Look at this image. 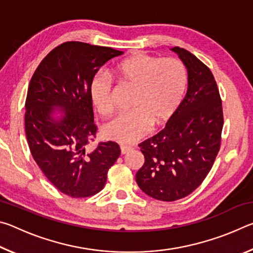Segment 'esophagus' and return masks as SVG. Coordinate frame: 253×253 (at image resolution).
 <instances>
[{
  "label": "esophagus",
  "instance_id": "1",
  "mask_svg": "<svg viewBox=\"0 0 253 253\" xmlns=\"http://www.w3.org/2000/svg\"><path fill=\"white\" fill-rule=\"evenodd\" d=\"M130 149H131L130 146H125V145H122V146H121V153H122V155H125V154L129 152Z\"/></svg>",
  "mask_w": 253,
  "mask_h": 253
}]
</instances>
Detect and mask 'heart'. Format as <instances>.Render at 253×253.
I'll return each instance as SVG.
<instances>
[{"instance_id": "heart-1", "label": "heart", "mask_w": 253, "mask_h": 253, "mask_svg": "<svg viewBox=\"0 0 253 253\" xmlns=\"http://www.w3.org/2000/svg\"><path fill=\"white\" fill-rule=\"evenodd\" d=\"M122 84L134 88L129 113L121 114L101 128L107 139L130 144L143 137L154 125L172 116L185 95L187 70L181 60L157 58L145 53L131 55L113 71ZM113 81L106 74H97L90 83V97L101 116L113 111Z\"/></svg>"}]
</instances>
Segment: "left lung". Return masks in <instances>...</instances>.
Segmentation results:
<instances>
[{"mask_svg":"<svg viewBox=\"0 0 253 253\" xmlns=\"http://www.w3.org/2000/svg\"><path fill=\"white\" fill-rule=\"evenodd\" d=\"M187 69V92L164 129L138 146L145 157L136 182L153 199L172 202L204 181L221 144L223 110L211 70L187 50L174 46Z\"/></svg>","mask_w":253,"mask_h":253,"instance_id":"8db88e82","label":"left lung"}]
</instances>
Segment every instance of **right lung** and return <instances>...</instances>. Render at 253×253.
<instances>
[{"label": "right lung", "mask_w": 253, "mask_h": 253, "mask_svg": "<svg viewBox=\"0 0 253 253\" xmlns=\"http://www.w3.org/2000/svg\"><path fill=\"white\" fill-rule=\"evenodd\" d=\"M123 53L108 46L65 42L42 60L30 81L24 117L30 151L50 183L71 198L100 192L121 155L114 142L100 143L90 153L85 146L97 131L90 83L100 67Z\"/></svg>", "instance_id": "1"}]
</instances>
